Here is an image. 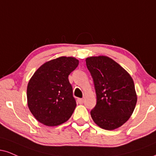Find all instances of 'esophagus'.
Instances as JSON below:
<instances>
[{
    "mask_svg": "<svg viewBox=\"0 0 156 156\" xmlns=\"http://www.w3.org/2000/svg\"><path fill=\"white\" fill-rule=\"evenodd\" d=\"M78 102L79 103V104H83V99H80V98L78 99Z\"/></svg>",
    "mask_w": 156,
    "mask_h": 156,
    "instance_id": "1",
    "label": "esophagus"
}]
</instances>
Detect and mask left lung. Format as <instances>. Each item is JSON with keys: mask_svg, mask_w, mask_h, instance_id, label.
Here are the masks:
<instances>
[{"mask_svg": "<svg viewBox=\"0 0 156 156\" xmlns=\"http://www.w3.org/2000/svg\"><path fill=\"white\" fill-rule=\"evenodd\" d=\"M86 63L97 95L91 111L94 122L105 130L119 128L130 119L137 101L132 76L107 56L87 57Z\"/></svg>", "mask_w": 156, "mask_h": 156, "instance_id": "obj_1", "label": "left lung"}]
</instances>
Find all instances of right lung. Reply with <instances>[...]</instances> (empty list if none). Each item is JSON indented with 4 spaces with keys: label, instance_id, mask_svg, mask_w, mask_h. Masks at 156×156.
Masks as SVG:
<instances>
[{
    "label": "right lung",
    "instance_id": "right-lung-1",
    "mask_svg": "<svg viewBox=\"0 0 156 156\" xmlns=\"http://www.w3.org/2000/svg\"><path fill=\"white\" fill-rule=\"evenodd\" d=\"M79 60L60 57L43 64L27 84L30 111L37 121L47 126H57L71 117L76 102L68 76L78 67Z\"/></svg>",
    "mask_w": 156,
    "mask_h": 156
}]
</instances>
